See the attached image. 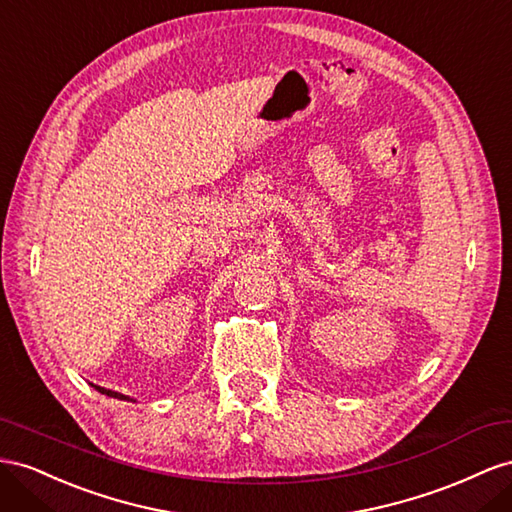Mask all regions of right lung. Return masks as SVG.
Masks as SVG:
<instances>
[{"label":"right lung","instance_id":"right-lung-1","mask_svg":"<svg viewBox=\"0 0 512 512\" xmlns=\"http://www.w3.org/2000/svg\"><path fill=\"white\" fill-rule=\"evenodd\" d=\"M98 388V386H96ZM102 394H107V397H118V399H124V394H118V392H113V390H105V388H98Z\"/></svg>","mask_w":512,"mask_h":512}]
</instances>
